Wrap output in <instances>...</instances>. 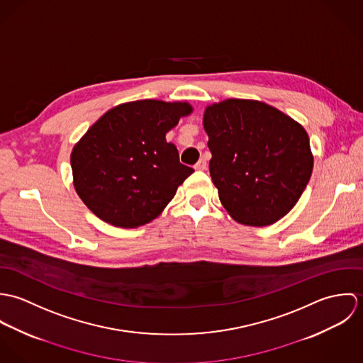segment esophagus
<instances>
[{
  "label": "esophagus",
  "mask_w": 363,
  "mask_h": 363,
  "mask_svg": "<svg viewBox=\"0 0 363 363\" xmlns=\"http://www.w3.org/2000/svg\"><path fill=\"white\" fill-rule=\"evenodd\" d=\"M194 169H196V170H206V169H207V160H206L204 157H201V159L196 163Z\"/></svg>",
  "instance_id": "obj_1"
}]
</instances>
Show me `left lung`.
Wrapping results in <instances>:
<instances>
[{
	"mask_svg": "<svg viewBox=\"0 0 363 363\" xmlns=\"http://www.w3.org/2000/svg\"><path fill=\"white\" fill-rule=\"evenodd\" d=\"M209 174L239 223L267 226L299 201L313 170L305 128L259 101L228 99L204 113Z\"/></svg>",
	"mask_w": 363,
	"mask_h": 363,
	"instance_id": "obj_1",
	"label": "left lung"
}]
</instances>
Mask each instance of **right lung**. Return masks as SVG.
<instances>
[{"label": "right lung", "mask_w": 363, "mask_h": 363, "mask_svg": "<svg viewBox=\"0 0 363 363\" xmlns=\"http://www.w3.org/2000/svg\"><path fill=\"white\" fill-rule=\"evenodd\" d=\"M191 111L187 102L151 99L106 111L71 154L74 187L84 204L118 228L154 220L194 172L166 141V133Z\"/></svg>", "instance_id": "add662e5"}]
</instances>
